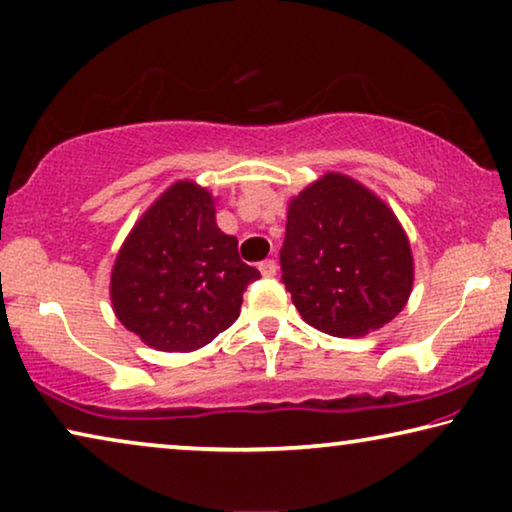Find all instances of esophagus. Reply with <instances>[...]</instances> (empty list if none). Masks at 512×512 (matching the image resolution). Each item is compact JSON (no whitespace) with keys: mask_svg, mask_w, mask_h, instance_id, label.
Returning a JSON list of instances; mask_svg holds the SVG:
<instances>
[{"mask_svg":"<svg viewBox=\"0 0 512 512\" xmlns=\"http://www.w3.org/2000/svg\"><path fill=\"white\" fill-rule=\"evenodd\" d=\"M259 271H262L264 278H273L278 273V264L276 259H264L262 264H259Z\"/></svg>","mask_w":512,"mask_h":512,"instance_id":"obj_1","label":"esophagus"}]
</instances>
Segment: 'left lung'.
I'll return each mask as SVG.
<instances>
[{"mask_svg": "<svg viewBox=\"0 0 512 512\" xmlns=\"http://www.w3.org/2000/svg\"><path fill=\"white\" fill-rule=\"evenodd\" d=\"M282 282L310 326L361 338L402 312L414 285L407 232L363 183L326 172L289 200Z\"/></svg>", "mask_w": 512, "mask_h": 512, "instance_id": "8db88e82", "label": "left lung"}]
</instances>
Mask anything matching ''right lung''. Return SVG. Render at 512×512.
<instances>
[{
	"label": "right lung",
	"instance_id": "1",
	"mask_svg": "<svg viewBox=\"0 0 512 512\" xmlns=\"http://www.w3.org/2000/svg\"><path fill=\"white\" fill-rule=\"evenodd\" d=\"M236 236L216 225L207 188L172 183L121 243L110 278L112 310L158 352H195L239 319L259 271L243 264Z\"/></svg>",
	"mask_w": 512,
	"mask_h": 512
}]
</instances>
